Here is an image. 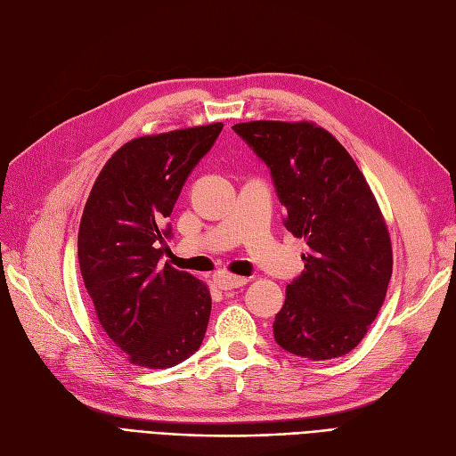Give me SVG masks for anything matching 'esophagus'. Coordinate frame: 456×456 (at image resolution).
Returning a JSON list of instances; mask_svg holds the SVG:
<instances>
[{
  "label": "esophagus",
  "mask_w": 456,
  "mask_h": 456,
  "mask_svg": "<svg viewBox=\"0 0 456 456\" xmlns=\"http://www.w3.org/2000/svg\"><path fill=\"white\" fill-rule=\"evenodd\" d=\"M215 283L218 289H223V291H230V289H238V287H243L247 281V278H241V275H233V273H228V272H218L215 273Z\"/></svg>",
  "instance_id": "esophagus-1"
}]
</instances>
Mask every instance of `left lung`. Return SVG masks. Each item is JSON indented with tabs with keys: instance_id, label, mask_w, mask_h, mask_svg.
Returning a JSON list of instances; mask_svg holds the SVG:
<instances>
[{
	"instance_id": "obj_1",
	"label": "left lung",
	"mask_w": 456,
	"mask_h": 456,
	"mask_svg": "<svg viewBox=\"0 0 456 456\" xmlns=\"http://www.w3.org/2000/svg\"><path fill=\"white\" fill-rule=\"evenodd\" d=\"M233 131L268 165L285 228L308 245L305 272L287 285L275 314V342L312 362L352 352L392 278L390 233L363 173L310 121H247Z\"/></svg>"
}]
</instances>
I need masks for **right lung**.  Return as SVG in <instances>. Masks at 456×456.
Wrapping results in <instances>:
<instances>
[{
	"label": "right lung",
	"mask_w": 456,
	"mask_h": 456,
	"mask_svg": "<svg viewBox=\"0 0 456 456\" xmlns=\"http://www.w3.org/2000/svg\"><path fill=\"white\" fill-rule=\"evenodd\" d=\"M220 131L223 123H211L129 141L87 198L77 233L81 278L106 335L139 367H175L205 337L209 289L159 260L171 238L165 218Z\"/></svg>",
	"instance_id": "add662e5"
}]
</instances>
